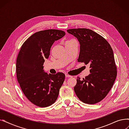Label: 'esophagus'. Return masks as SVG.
<instances>
[{
  "mask_svg": "<svg viewBox=\"0 0 129 129\" xmlns=\"http://www.w3.org/2000/svg\"><path fill=\"white\" fill-rule=\"evenodd\" d=\"M65 76H66V77H72V76L69 75L68 74H65Z\"/></svg>",
  "mask_w": 129,
  "mask_h": 129,
  "instance_id": "34e87169",
  "label": "esophagus"
}]
</instances>
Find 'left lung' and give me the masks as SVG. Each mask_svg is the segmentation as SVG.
Wrapping results in <instances>:
<instances>
[{"label": "left lung", "instance_id": "obj_1", "mask_svg": "<svg viewBox=\"0 0 129 129\" xmlns=\"http://www.w3.org/2000/svg\"><path fill=\"white\" fill-rule=\"evenodd\" d=\"M80 43L78 62L90 65L88 76L77 79L74 91L82 102L95 104L104 99L111 90L117 75L113 50L101 36L86 28L67 30Z\"/></svg>", "mask_w": 129, "mask_h": 129}]
</instances>
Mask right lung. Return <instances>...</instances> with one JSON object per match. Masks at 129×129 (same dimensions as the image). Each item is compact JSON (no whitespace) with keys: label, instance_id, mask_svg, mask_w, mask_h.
Segmentation results:
<instances>
[{"label":"right lung","instance_id":"add662e5","mask_svg":"<svg viewBox=\"0 0 129 129\" xmlns=\"http://www.w3.org/2000/svg\"><path fill=\"white\" fill-rule=\"evenodd\" d=\"M65 35L62 30L49 29L34 33L22 45L16 62L18 82L25 97L34 105L47 107L55 102L65 75H49L43 64L49 58L52 44Z\"/></svg>","mask_w":129,"mask_h":129}]
</instances>
